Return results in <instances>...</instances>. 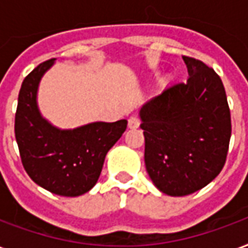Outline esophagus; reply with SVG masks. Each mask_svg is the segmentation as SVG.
<instances>
[{
    "instance_id": "esophagus-1",
    "label": "esophagus",
    "mask_w": 248,
    "mask_h": 248,
    "mask_svg": "<svg viewBox=\"0 0 248 248\" xmlns=\"http://www.w3.org/2000/svg\"><path fill=\"white\" fill-rule=\"evenodd\" d=\"M140 119L137 118V117H130L127 126H129V129H137V127L140 126Z\"/></svg>"
}]
</instances>
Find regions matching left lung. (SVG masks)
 <instances>
[{
  "label": "left lung",
  "mask_w": 248,
  "mask_h": 248,
  "mask_svg": "<svg viewBox=\"0 0 248 248\" xmlns=\"http://www.w3.org/2000/svg\"><path fill=\"white\" fill-rule=\"evenodd\" d=\"M188 78L172 83L140 108L145 165L154 186L185 197L223 169L231 118L223 83L203 62L183 57Z\"/></svg>",
  "instance_id": "1"
}]
</instances>
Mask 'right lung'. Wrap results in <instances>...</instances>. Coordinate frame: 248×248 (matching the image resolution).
Masks as SVG:
<instances>
[{
  "mask_svg": "<svg viewBox=\"0 0 248 248\" xmlns=\"http://www.w3.org/2000/svg\"><path fill=\"white\" fill-rule=\"evenodd\" d=\"M56 63H41L22 82L16 113V140L25 170L38 186L61 197H79L95 186L108 150L127 127L126 119L61 129L41 113L38 89Z\"/></svg>",
  "mask_w": 248,
  "mask_h": 248,
  "instance_id": "obj_1",
  "label": "right lung"
}]
</instances>
